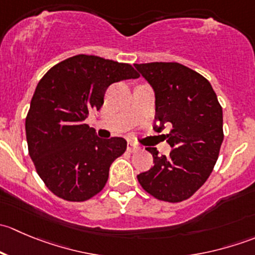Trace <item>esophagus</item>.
Masks as SVG:
<instances>
[{"label":"esophagus","instance_id":"esophagus-1","mask_svg":"<svg viewBox=\"0 0 255 255\" xmlns=\"http://www.w3.org/2000/svg\"><path fill=\"white\" fill-rule=\"evenodd\" d=\"M127 149L130 151V153H133V151H138L140 148H139V146H138L135 143L128 142V143H127Z\"/></svg>","mask_w":255,"mask_h":255}]
</instances>
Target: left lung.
Segmentation results:
<instances>
[{"label":"left lung","mask_w":255,"mask_h":255,"mask_svg":"<svg viewBox=\"0 0 255 255\" xmlns=\"http://www.w3.org/2000/svg\"><path fill=\"white\" fill-rule=\"evenodd\" d=\"M155 95L154 130L171 127L168 156L154 146V165L137 175L155 199L180 202L189 199L208 179L223 142L222 107L202 75L179 63L134 64Z\"/></svg>","instance_id":"8db88e82"}]
</instances>
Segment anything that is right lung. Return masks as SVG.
I'll list each match as a JSON object with an SVG mask.
<instances>
[{
	"label": "right lung",
	"instance_id": "right-lung-1",
	"mask_svg": "<svg viewBox=\"0 0 255 255\" xmlns=\"http://www.w3.org/2000/svg\"><path fill=\"white\" fill-rule=\"evenodd\" d=\"M138 78L129 64L80 54L56 64L38 82L25 134L38 175L54 195L80 202L104 189L127 142L101 139L85 120L101 109L110 85Z\"/></svg>",
	"mask_w": 255,
	"mask_h": 255
}]
</instances>
